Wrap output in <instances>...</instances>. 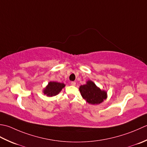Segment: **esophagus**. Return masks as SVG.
<instances>
[{
    "label": "esophagus",
    "mask_w": 147,
    "mask_h": 147,
    "mask_svg": "<svg viewBox=\"0 0 147 147\" xmlns=\"http://www.w3.org/2000/svg\"><path fill=\"white\" fill-rule=\"evenodd\" d=\"M76 82H71V86H76Z\"/></svg>",
    "instance_id": "obj_1"
}]
</instances>
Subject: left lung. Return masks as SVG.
Segmentation results:
<instances>
[{
  "mask_svg": "<svg viewBox=\"0 0 147 147\" xmlns=\"http://www.w3.org/2000/svg\"><path fill=\"white\" fill-rule=\"evenodd\" d=\"M79 91L82 98L88 103L92 105L102 103L107 98V92L101 90L91 80H88L86 84L80 86Z\"/></svg>",
  "mask_w": 147,
  "mask_h": 147,
  "instance_id": "left-lung-1",
  "label": "left lung"
}]
</instances>
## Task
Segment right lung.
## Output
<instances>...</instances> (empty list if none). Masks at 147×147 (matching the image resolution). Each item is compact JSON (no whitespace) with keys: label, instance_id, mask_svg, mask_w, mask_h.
I'll use <instances>...</instances> for the list:
<instances>
[{"label":"right lung","instance_id":"add662e5","mask_svg":"<svg viewBox=\"0 0 147 147\" xmlns=\"http://www.w3.org/2000/svg\"><path fill=\"white\" fill-rule=\"evenodd\" d=\"M65 84L63 83H60L58 82H49L48 84L46 87L43 92L44 94L47 96L52 97L59 94L62 89L65 88Z\"/></svg>","mask_w":147,"mask_h":147}]
</instances>
